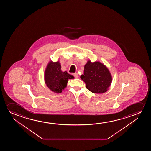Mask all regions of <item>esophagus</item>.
<instances>
[{
  "mask_svg": "<svg viewBox=\"0 0 151 151\" xmlns=\"http://www.w3.org/2000/svg\"><path fill=\"white\" fill-rule=\"evenodd\" d=\"M73 75H74V76L75 77V78H76L78 77V73H74Z\"/></svg>",
  "mask_w": 151,
  "mask_h": 151,
  "instance_id": "obj_1",
  "label": "esophagus"
}]
</instances>
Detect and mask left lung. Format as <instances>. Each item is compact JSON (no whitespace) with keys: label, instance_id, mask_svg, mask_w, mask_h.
<instances>
[{"label":"left lung","instance_id":"1","mask_svg":"<svg viewBox=\"0 0 151 151\" xmlns=\"http://www.w3.org/2000/svg\"><path fill=\"white\" fill-rule=\"evenodd\" d=\"M81 78L86 83V88L93 93L105 92L112 82L108 69L99 62L88 61L85 65L84 74Z\"/></svg>","mask_w":151,"mask_h":151}]
</instances>
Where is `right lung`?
<instances>
[{
  "label": "right lung",
  "instance_id": "add662e5",
  "mask_svg": "<svg viewBox=\"0 0 151 151\" xmlns=\"http://www.w3.org/2000/svg\"><path fill=\"white\" fill-rule=\"evenodd\" d=\"M45 81L48 88L54 92H62V90L66 87L69 79L74 78V76L67 72H63L59 61L49 63L45 72Z\"/></svg>",
  "mask_w": 151,
  "mask_h": 151
}]
</instances>
